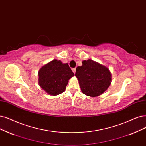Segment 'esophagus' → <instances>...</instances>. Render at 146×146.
Listing matches in <instances>:
<instances>
[{"instance_id": "1", "label": "esophagus", "mask_w": 146, "mask_h": 146, "mask_svg": "<svg viewBox=\"0 0 146 146\" xmlns=\"http://www.w3.org/2000/svg\"><path fill=\"white\" fill-rule=\"evenodd\" d=\"M72 71H73V72L75 74V73H76V68H72Z\"/></svg>"}]
</instances>
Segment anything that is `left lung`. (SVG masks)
Here are the masks:
<instances>
[{"label":"left lung","instance_id":"1","mask_svg":"<svg viewBox=\"0 0 146 146\" xmlns=\"http://www.w3.org/2000/svg\"><path fill=\"white\" fill-rule=\"evenodd\" d=\"M75 76L82 92L90 97H97L104 93L112 81L110 70L91 59L82 61V66L76 68Z\"/></svg>","mask_w":146,"mask_h":146}]
</instances>
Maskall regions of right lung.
<instances>
[{
  "instance_id": "obj_1",
  "label": "right lung",
  "mask_w": 146,
  "mask_h": 146,
  "mask_svg": "<svg viewBox=\"0 0 146 146\" xmlns=\"http://www.w3.org/2000/svg\"><path fill=\"white\" fill-rule=\"evenodd\" d=\"M74 76L67 63L54 59L40 69L38 83L47 93L56 96L66 90L68 80Z\"/></svg>"
}]
</instances>
